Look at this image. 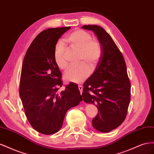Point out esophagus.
Segmentation results:
<instances>
[{"label": "esophagus", "mask_w": 154, "mask_h": 154, "mask_svg": "<svg viewBox=\"0 0 154 154\" xmlns=\"http://www.w3.org/2000/svg\"><path fill=\"white\" fill-rule=\"evenodd\" d=\"M78 88H79V90H80V93H81V94H82V91H83V87H82V85H78Z\"/></svg>", "instance_id": "esophagus-1"}]
</instances>
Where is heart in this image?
<instances>
[{
  "label": "heart",
  "instance_id": "1",
  "mask_svg": "<svg viewBox=\"0 0 154 154\" xmlns=\"http://www.w3.org/2000/svg\"><path fill=\"white\" fill-rule=\"evenodd\" d=\"M65 41L72 49L80 51L78 67H71L64 74L67 82L80 83L89 76L91 69L96 68L101 57V48L98 41L92 40L91 35L85 31L76 29L69 34ZM66 47L62 42L56 44L54 50V59L56 64L61 69H66L68 63L66 59Z\"/></svg>",
  "mask_w": 154,
  "mask_h": 154
}]
</instances>
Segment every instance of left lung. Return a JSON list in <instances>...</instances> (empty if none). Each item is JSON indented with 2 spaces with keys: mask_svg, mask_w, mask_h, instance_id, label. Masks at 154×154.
<instances>
[{
  "mask_svg": "<svg viewBox=\"0 0 154 154\" xmlns=\"http://www.w3.org/2000/svg\"><path fill=\"white\" fill-rule=\"evenodd\" d=\"M97 36L101 57L94 72L83 84V100L96 105L98 114L92 126L101 132H109L126 118L130 101V82L124 58L113 39L99 26H83Z\"/></svg>",
  "mask_w": 154,
  "mask_h": 154,
  "instance_id": "8db88e82",
  "label": "left lung"
}]
</instances>
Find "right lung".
Listing matches in <instances>:
<instances>
[{
    "mask_svg": "<svg viewBox=\"0 0 154 154\" xmlns=\"http://www.w3.org/2000/svg\"><path fill=\"white\" fill-rule=\"evenodd\" d=\"M70 28L42 31L32 42L22 63L19 94L25 114L32 127L45 135L59 131L67 111L82 101L75 83H70L65 91L58 92L63 83L54 50L58 39Z\"/></svg>",
    "mask_w": 154,
    "mask_h": 154,
    "instance_id": "add662e5",
    "label": "right lung"
}]
</instances>
